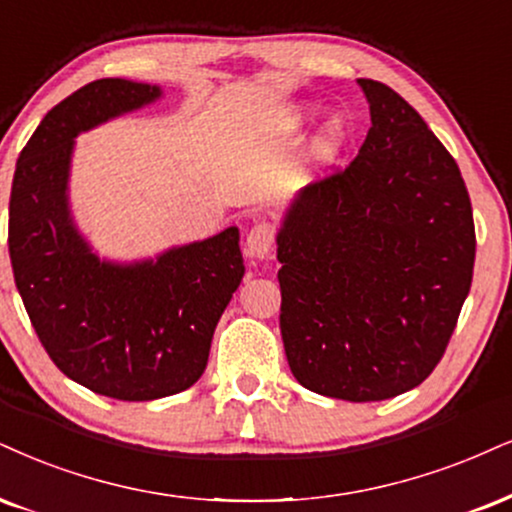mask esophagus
Returning a JSON list of instances; mask_svg holds the SVG:
<instances>
[{"instance_id":"34e87169","label":"esophagus","mask_w":512,"mask_h":512,"mask_svg":"<svg viewBox=\"0 0 512 512\" xmlns=\"http://www.w3.org/2000/svg\"><path fill=\"white\" fill-rule=\"evenodd\" d=\"M275 244V230L266 220H258L251 225L249 235H246V254L254 258H268Z\"/></svg>"}]
</instances>
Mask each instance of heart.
Here are the masks:
<instances>
[{"instance_id": "obj_1", "label": "heart", "mask_w": 512, "mask_h": 512, "mask_svg": "<svg viewBox=\"0 0 512 512\" xmlns=\"http://www.w3.org/2000/svg\"><path fill=\"white\" fill-rule=\"evenodd\" d=\"M306 116H308L306 111H294L292 116L287 118V125H289V128H296V125L304 121ZM342 137H344L342 123H339V121L327 123L325 130H323V137H320V142H318V156H323V159H325V156H332L334 151H337L339 142H342Z\"/></svg>"}]
</instances>
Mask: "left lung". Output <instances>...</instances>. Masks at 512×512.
Segmentation results:
<instances>
[{"instance_id": "8db88e82", "label": "left lung", "mask_w": 512, "mask_h": 512, "mask_svg": "<svg viewBox=\"0 0 512 512\" xmlns=\"http://www.w3.org/2000/svg\"><path fill=\"white\" fill-rule=\"evenodd\" d=\"M370 130L358 156L308 185L277 232L280 332L301 387L384 401L444 356L475 268L458 163L418 111L361 78Z\"/></svg>"}]
</instances>
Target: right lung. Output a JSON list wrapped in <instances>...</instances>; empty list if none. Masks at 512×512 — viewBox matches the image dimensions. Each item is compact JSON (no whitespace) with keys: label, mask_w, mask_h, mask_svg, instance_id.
<instances>
[{"label":"right lung","mask_w":512,"mask_h":512,"mask_svg":"<svg viewBox=\"0 0 512 512\" xmlns=\"http://www.w3.org/2000/svg\"><path fill=\"white\" fill-rule=\"evenodd\" d=\"M159 97L156 85L123 78L80 87L23 147L9 199L11 268L44 351L73 382L118 401L192 387L244 277L237 227L128 266L102 261L75 230L73 137Z\"/></svg>","instance_id":"obj_1"}]
</instances>
